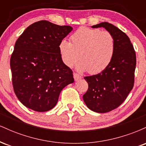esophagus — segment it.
Listing matches in <instances>:
<instances>
[{"label":"esophagus","mask_w":146,"mask_h":146,"mask_svg":"<svg viewBox=\"0 0 146 146\" xmlns=\"http://www.w3.org/2000/svg\"><path fill=\"white\" fill-rule=\"evenodd\" d=\"M73 78H74L75 81H78V80L82 79V77L80 76V75L78 74V73H73Z\"/></svg>","instance_id":"34e87169"}]
</instances>
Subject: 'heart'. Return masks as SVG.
Listing matches in <instances>:
<instances>
[{"label": "heart", "instance_id": "1", "mask_svg": "<svg viewBox=\"0 0 146 146\" xmlns=\"http://www.w3.org/2000/svg\"><path fill=\"white\" fill-rule=\"evenodd\" d=\"M71 41L62 40L58 49L62 62L72 67L78 59L76 68L79 71H88L98 74L108 66L115 53V42L113 35L107 31L79 28L71 36Z\"/></svg>", "mask_w": 146, "mask_h": 146}]
</instances>
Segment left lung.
<instances>
[{"label":"left lung","mask_w":146,"mask_h":146,"mask_svg":"<svg viewBox=\"0 0 146 146\" xmlns=\"http://www.w3.org/2000/svg\"><path fill=\"white\" fill-rule=\"evenodd\" d=\"M93 28L104 27L115 39V53L111 62L101 73L84 77L88 88L83 100L88 108L99 113L111 111L124 102L135 82L136 54L130 38L110 23H101Z\"/></svg>","instance_id":"left-lung-1"}]
</instances>
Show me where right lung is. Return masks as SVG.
Masks as SVG:
<instances>
[{"label": "right lung", "instance_id": "obj_1", "mask_svg": "<svg viewBox=\"0 0 146 146\" xmlns=\"http://www.w3.org/2000/svg\"><path fill=\"white\" fill-rule=\"evenodd\" d=\"M73 29L47 21L33 23L16 42L10 60L14 93L27 108L52 109L62 90L74 82L73 71L62 62L58 45Z\"/></svg>", "mask_w": 146, "mask_h": 146}]
</instances>
